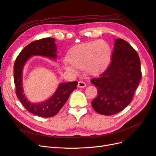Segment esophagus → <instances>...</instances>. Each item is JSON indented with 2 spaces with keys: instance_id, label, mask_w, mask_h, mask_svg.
Masks as SVG:
<instances>
[{
  "instance_id": "34e87169",
  "label": "esophagus",
  "mask_w": 156,
  "mask_h": 156,
  "mask_svg": "<svg viewBox=\"0 0 156 156\" xmlns=\"http://www.w3.org/2000/svg\"><path fill=\"white\" fill-rule=\"evenodd\" d=\"M78 87L80 88H84L86 87V83L82 81H80L78 82Z\"/></svg>"
}]
</instances>
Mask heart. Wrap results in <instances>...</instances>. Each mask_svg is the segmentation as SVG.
Wrapping results in <instances>:
<instances>
[{
	"mask_svg": "<svg viewBox=\"0 0 156 156\" xmlns=\"http://www.w3.org/2000/svg\"><path fill=\"white\" fill-rule=\"evenodd\" d=\"M111 56V47L102 40L78 44L67 54V61L63 62L65 71L76 74L77 69H85L91 74L101 71L107 66Z\"/></svg>",
	"mask_w": 156,
	"mask_h": 156,
	"instance_id": "obj_1",
	"label": "heart"
}]
</instances>
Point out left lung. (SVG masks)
<instances>
[{"label":"left lung","instance_id":"1","mask_svg":"<svg viewBox=\"0 0 156 156\" xmlns=\"http://www.w3.org/2000/svg\"><path fill=\"white\" fill-rule=\"evenodd\" d=\"M141 76L136 51L124 39H115L111 63L91 80L98 90V96L91 102L95 112L112 115L122 111L132 102Z\"/></svg>","mask_w":156,"mask_h":156}]
</instances>
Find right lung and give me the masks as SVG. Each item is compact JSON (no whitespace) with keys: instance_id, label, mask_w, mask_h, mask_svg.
Listing matches in <instances>:
<instances>
[{"instance_id":"add662e5","label":"right lung","mask_w":156,"mask_h":156,"mask_svg":"<svg viewBox=\"0 0 156 156\" xmlns=\"http://www.w3.org/2000/svg\"><path fill=\"white\" fill-rule=\"evenodd\" d=\"M55 39L46 37L32 42L25 47L16 59L14 63V83L17 98L30 113L41 117H51L56 115L74 90L77 87L78 82L60 83L51 97L43 102L32 103L24 94L23 87V71L24 65L33 56H40L56 59L57 47Z\"/></svg>"}]
</instances>
